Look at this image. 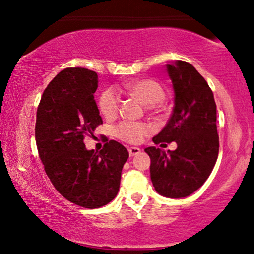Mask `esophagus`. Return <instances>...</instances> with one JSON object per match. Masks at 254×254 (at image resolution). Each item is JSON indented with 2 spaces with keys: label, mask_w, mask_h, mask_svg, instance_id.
Masks as SVG:
<instances>
[{
  "label": "esophagus",
  "mask_w": 254,
  "mask_h": 254,
  "mask_svg": "<svg viewBox=\"0 0 254 254\" xmlns=\"http://www.w3.org/2000/svg\"><path fill=\"white\" fill-rule=\"evenodd\" d=\"M127 149H128V154H130V156H134L140 153V148L139 147H128Z\"/></svg>",
  "instance_id": "34e87169"
}]
</instances>
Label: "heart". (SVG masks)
<instances>
[{"mask_svg": "<svg viewBox=\"0 0 254 254\" xmlns=\"http://www.w3.org/2000/svg\"><path fill=\"white\" fill-rule=\"evenodd\" d=\"M122 90L127 94L134 96L147 107L158 105L164 99V90L161 84L151 78H141V79L128 81L123 85ZM98 107L103 117L108 120L114 119L120 108V99L117 93L112 88L103 91L99 96ZM148 132L149 127L145 123L131 122V121L121 122L115 128L116 137L130 144H137L141 141L142 138L148 134Z\"/></svg>", "mask_w": 254, "mask_h": 254, "instance_id": "b5f03b06", "label": "heart"}]
</instances>
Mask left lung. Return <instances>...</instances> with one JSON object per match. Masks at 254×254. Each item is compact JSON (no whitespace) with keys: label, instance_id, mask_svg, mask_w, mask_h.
<instances>
[{"label":"left lung","instance_id":"8db88e82","mask_svg":"<svg viewBox=\"0 0 254 254\" xmlns=\"http://www.w3.org/2000/svg\"><path fill=\"white\" fill-rule=\"evenodd\" d=\"M175 92L169 121L154 144L175 141L177 148L167 153L154 146L145 148L151 158V180L158 193L184 198L193 193L209 177L217 155L219 134L213 92L193 65L185 61L167 64Z\"/></svg>","mask_w":254,"mask_h":254}]
</instances>
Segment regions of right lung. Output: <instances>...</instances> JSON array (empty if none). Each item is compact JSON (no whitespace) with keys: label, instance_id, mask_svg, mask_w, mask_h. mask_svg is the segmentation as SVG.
<instances>
[{"label":"right lung","instance_id":"1","mask_svg":"<svg viewBox=\"0 0 254 254\" xmlns=\"http://www.w3.org/2000/svg\"><path fill=\"white\" fill-rule=\"evenodd\" d=\"M98 74L66 67L44 91L37 110L35 141L45 171L64 198L85 208H99L116 197L128 152L107 140L100 152L84 139L102 124L94 93Z\"/></svg>","mask_w":254,"mask_h":254}]
</instances>
